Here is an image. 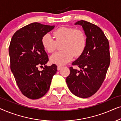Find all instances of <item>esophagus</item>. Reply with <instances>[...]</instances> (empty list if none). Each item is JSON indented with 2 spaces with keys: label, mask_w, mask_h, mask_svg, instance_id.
Listing matches in <instances>:
<instances>
[{
  "label": "esophagus",
  "mask_w": 121,
  "mask_h": 121,
  "mask_svg": "<svg viewBox=\"0 0 121 121\" xmlns=\"http://www.w3.org/2000/svg\"><path fill=\"white\" fill-rule=\"evenodd\" d=\"M62 68V67H61V66H58V67H57V70H60V69Z\"/></svg>",
  "instance_id": "34e87169"
}]
</instances>
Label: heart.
<instances>
[{
	"label": "heart",
	"mask_w": 121,
	"mask_h": 121,
	"mask_svg": "<svg viewBox=\"0 0 121 121\" xmlns=\"http://www.w3.org/2000/svg\"><path fill=\"white\" fill-rule=\"evenodd\" d=\"M54 39L50 34L42 38L43 47L49 53L53 52L57 44H61L62 51L53 54L49 58L52 63L64 65L72 60L73 56L79 57L86 46V38L84 32L71 27H61L53 32Z\"/></svg>",
	"instance_id": "1"
}]
</instances>
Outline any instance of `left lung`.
<instances>
[{
	"label": "left lung",
	"mask_w": 121,
	"mask_h": 121,
	"mask_svg": "<svg viewBox=\"0 0 121 121\" xmlns=\"http://www.w3.org/2000/svg\"><path fill=\"white\" fill-rule=\"evenodd\" d=\"M75 25L82 26L86 36V46L80 57L72 63L80 70L69 68L70 73L66 82L74 95L87 98L97 92L105 78L110 63V46L104 32L97 26L84 20Z\"/></svg>",
	"instance_id": "1"
}]
</instances>
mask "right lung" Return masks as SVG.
I'll use <instances>...</instances> for the list:
<instances>
[{
	"mask_svg": "<svg viewBox=\"0 0 121 121\" xmlns=\"http://www.w3.org/2000/svg\"><path fill=\"white\" fill-rule=\"evenodd\" d=\"M54 26L34 22L16 31L9 47L10 69L21 92L29 99L41 98L48 91L57 65H46L48 61L42 38ZM44 66L42 71L39 66Z\"/></svg>",
	"mask_w": 121,
	"mask_h": 121,
	"instance_id": "1",
	"label": "right lung"
}]
</instances>
